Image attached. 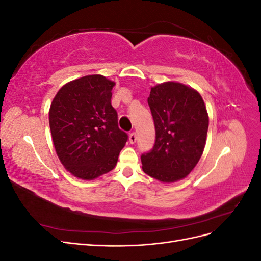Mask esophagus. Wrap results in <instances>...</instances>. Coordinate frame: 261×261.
<instances>
[{"label": "esophagus", "mask_w": 261, "mask_h": 261, "mask_svg": "<svg viewBox=\"0 0 261 261\" xmlns=\"http://www.w3.org/2000/svg\"><path fill=\"white\" fill-rule=\"evenodd\" d=\"M136 140H137L136 133H130V134H129V143H130V144H135Z\"/></svg>", "instance_id": "1"}]
</instances>
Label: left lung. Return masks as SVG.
<instances>
[{
    "label": "left lung",
    "mask_w": 261,
    "mask_h": 261,
    "mask_svg": "<svg viewBox=\"0 0 261 261\" xmlns=\"http://www.w3.org/2000/svg\"><path fill=\"white\" fill-rule=\"evenodd\" d=\"M155 139L141 154L143 170L158 180L184 178L198 163L206 145L209 117L200 94L179 83L152 87L148 98Z\"/></svg>",
    "instance_id": "1"
}]
</instances>
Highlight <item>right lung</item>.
Wrapping results in <instances>:
<instances>
[{"label":"right lung","instance_id":"1","mask_svg":"<svg viewBox=\"0 0 261 261\" xmlns=\"http://www.w3.org/2000/svg\"><path fill=\"white\" fill-rule=\"evenodd\" d=\"M115 83L89 75L64 85L49 112L55 151L76 177L93 179L113 170L128 135L111 105Z\"/></svg>","mask_w":261,"mask_h":261}]
</instances>
